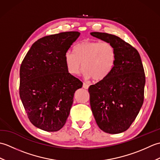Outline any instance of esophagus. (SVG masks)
<instances>
[{
    "instance_id": "1",
    "label": "esophagus",
    "mask_w": 160,
    "mask_h": 160,
    "mask_svg": "<svg viewBox=\"0 0 160 160\" xmlns=\"http://www.w3.org/2000/svg\"><path fill=\"white\" fill-rule=\"evenodd\" d=\"M89 84H86V83H83V88L84 89H87L88 88H89Z\"/></svg>"
}]
</instances>
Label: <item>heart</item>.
<instances>
[{"instance_id": "obj_1", "label": "heart", "mask_w": 160, "mask_h": 160, "mask_svg": "<svg viewBox=\"0 0 160 160\" xmlns=\"http://www.w3.org/2000/svg\"><path fill=\"white\" fill-rule=\"evenodd\" d=\"M117 59V52L113 44L98 40H84L73 47V52L64 55V63L68 73L77 76L83 69L87 79L93 78L102 81L113 70Z\"/></svg>"}]
</instances>
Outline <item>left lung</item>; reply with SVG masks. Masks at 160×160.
<instances>
[{
  "mask_svg": "<svg viewBox=\"0 0 160 160\" xmlns=\"http://www.w3.org/2000/svg\"><path fill=\"white\" fill-rule=\"evenodd\" d=\"M91 35L113 44L117 52L111 74L89 88L91 111L101 130L120 133L130 127L143 104V64L138 50L118 36L101 32Z\"/></svg>",
  "mask_w": 160,
  "mask_h": 160,
  "instance_id": "obj_1",
  "label": "left lung"
}]
</instances>
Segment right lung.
<instances>
[{
    "mask_svg": "<svg viewBox=\"0 0 160 160\" xmlns=\"http://www.w3.org/2000/svg\"><path fill=\"white\" fill-rule=\"evenodd\" d=\"M80 34L67 32L33 44L20 68L19 93L30 122L48 132L66 123L74 93L82 82L68 73L64 55Z\"/></svg>",
    "mask_w": 160,
    "mask_h": 160,
    "instance_id": "add662e5",
    "label": "right lung"
}]
</instances>
